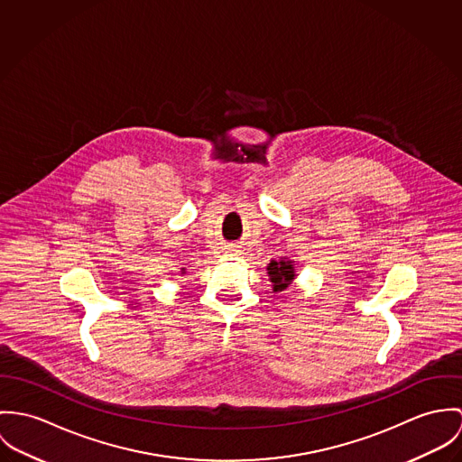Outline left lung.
I'll use <instances>...</instances> for the list:
<instances>
[{
  "instance_id": "left-lung-1",
  "label": "left lung",
  "mask_w": 462,
  "mask_h": 462,
  "mask_svg": "<svg viewBox=\"0 0 462 462\" xmlns=\"http://www.w3.org/2000/svg\"><path fill=\"white\" fill-rule=\"evenodd\" d=\"M265 269H267L269 282L273 283V292L285 291L289 285H292V282L298 276L294 260H291L287 256H282L280 260H271Z\"/></svg>"
}]
</instances>
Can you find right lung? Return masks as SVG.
Returning <instances> with one entry per match:
<instances>
[{"label": "right lung", "instance_id": "obj_1", "mask_svg": "<svg viewBox=\"0 0 462 462\" xmlns=\"http://www.w3.org/2000/svg\"><path fill=\"white\" fill-rule=\"evenodd\" d=\"M180 274H186V267H182V269H180Z\"/></svg>", "mask_w": 462, "mask_h": 462}]
</instances>
